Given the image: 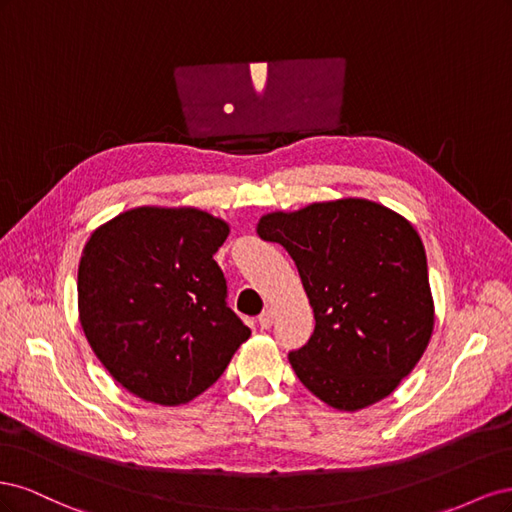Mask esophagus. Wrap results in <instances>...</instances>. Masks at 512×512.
I'll return each instance as SVG.
<instances>
[{
  "label": "esophagus",
  "instance_id": "1",
  "mask_svg": "<svg viewBox=\"0 0 512 512\" xmlns=\"http://www.w3.org/2000/svg\"><path fill=\"white\" fill-rule=\"evenodd\" d=\"M273 322H275V312H273V309H265V312H262V314L258 316L260 329H271Z\"/></svg>",
  "mask_w": 512,
  "mask_h": 512
}]
</instances>
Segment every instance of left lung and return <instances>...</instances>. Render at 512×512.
<instances>
[{
  "mask_svg": "<svg viewBox=\"0 0 512 512\" xmlns=\"http://www.w3.org/2000/svg\"><path fill=\"white\" fill-rule=\"evenodd\" d=\"M256 232L286 247L314 309L312 337L288 354L305 389L344 412L389 397L436 318L414 226L374 200L339 198L262 215Z\"/></svg>",
  "mask_w": 512,
  "mask_h": 512,
  "instance_id": "1",
  "label": "left lung"
}]
</instances>
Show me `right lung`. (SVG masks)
<instances>
[{
	"mask_svg": "<svg viewBox=\"0 0 512 512\" xmlns=\"http://www.w3.org/2000/svg\"><path fill=\"white\" fill-rule=\"evenodd\" d=\"M230 226L196 207H136L98 226L79 262V318L123 389L179 406L218 380L252 331L213 254Z\"/></svg>",
	"mask_w": 512,
	"mask_h": 512,
	"instance_id": "add662e5",
	"label": "right lung"
}]
</instances>
